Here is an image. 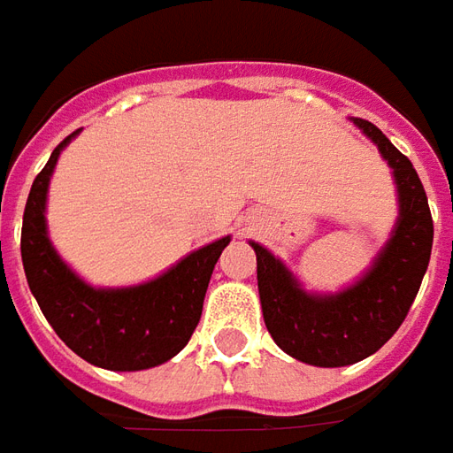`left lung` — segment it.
Wrapping results in <instances>:
<instances>
[{
    "label": "left lung",
    "mask_w": 453,
    "mask_h": 453,
    "mask_svg": "<svg viewBox=\"0 0 453 453\" xmlns=\"http://www.w3.org/2000/svg\"><path fill=\"white\" fill-rule=\"evenodd\" d=\"M353 122L379 145L398 185V226L373 268L338 296H311L280 260L250 242L268 334L288 356L311 366H349L379 351L403 323L429 268L434 220L411 160L373 122Z\"/></svg>",
    "instance_id": "left-lung-1"
}]
</instances>
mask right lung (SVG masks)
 <instances>
[{
    "mask_svg": "<svg viewBox=\"0 0 453 453\" xmlns=\"http://www.w3.org/2000/svg\"><path fill=\"white\" fill-rule=\"evenodd\" d=\"M65 137L32 182L22 220L27 283L55 334L87 364L110 371L160 366L185 349L196 331L212 268L230 238L211 242L145 286L100 290L59 260L47 238L44 203Z\"/></svg>",
    "mask_w": 453,
    "mask_h": 453,
    "instance_id": "add662e5",
    "label": "right lung"
}]
</instances>
